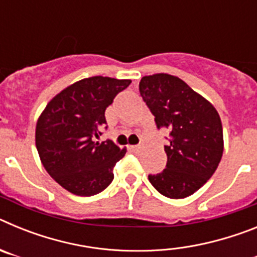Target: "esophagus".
<instances>
[{"mask_svg": "<svg viewBox=\"0 0 257 257\" xmlns=\"http://www.w3.org/2000/svg\"><path fill=\"white\" fill-rule=\"evenodd\" d=\"M128 148H130L133 152H139L140 149H142V147H140V145H130Z\"/></svg>", "mask_w": 257, "mask_h": 257, "instance_id": "1", "label": "esophagus"}]
</instances>
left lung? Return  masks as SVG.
Instances as JSON below:
<instances>
[{"instance_id":"1","label":"left lung","mask_w":257,"mask_h":257,"mask_svg":"<svg viewBox=\"0 0 257 257\" xmlns=\"http://www.w3.org/2000/svg\"><path fill=\"white\" fill-rule=\"evenodd\" d=\"M139 91L157 127L170 131V144L165 145L166 169L149 175V181L169 198L192 196L216 171L222 157L219 113L183 79L171 74L143 77Z\"/></svg>"}]
</instances>
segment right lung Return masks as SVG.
I'll return each mask as SVG.
<instances>
[{
  "label": "right lung",
  "instance_id": "1",
  "mask_svg": "<svg viewBox=\"0 0 257 257\" xmlns=\"http://www.w3.org/2000/svg\"><path fill=\"white\" fill-rule=\"evenodd\" d=\"M131 79L95 76L77 81L54 96L36 126V147L45 170L76 196L90 197L112 183L115 163L126 154L112 140L95 138L106 128L105 109Z\"/></svg>",
  "mask_w": 257,
  "mask_h": 257
}]
</instances>
